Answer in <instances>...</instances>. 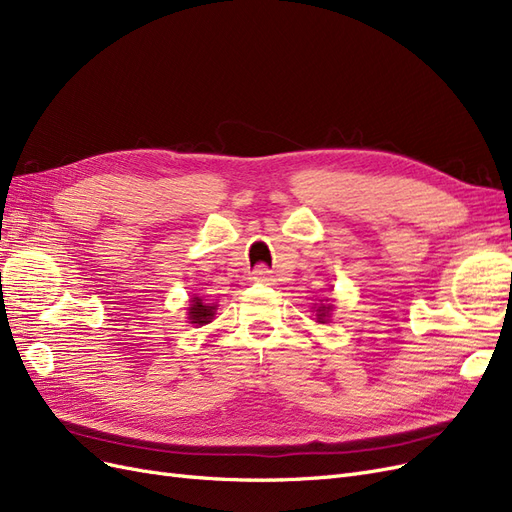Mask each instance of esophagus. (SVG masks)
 <instances>
[{
    "label": "esophagus",
    "mask_w": 512,
    "mask_h": 512,
    "mask_svg": "<svg viewBox=\"0 0 512 512\" xmlns=\"http://www.w3.org/2000/svg\"><path fill=\"white\" fill-rule=\"evenodd\" d=\"M252 280H254V282L271 284V282H273V275H271V271H269L265 265H258V267L252 271Z\"/></svg>",
    "instance_id": "esophagus-1"
}]
</instances>
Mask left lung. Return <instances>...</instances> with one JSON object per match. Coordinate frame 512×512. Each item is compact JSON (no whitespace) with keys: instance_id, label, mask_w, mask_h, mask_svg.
Wrapping results in <instances>:
<instances>
[{"instance_id":"left-lung-1","label":"left lung","mask_w":512,"mask_h":512,"mask_svg":"<svg viewBox=\"0 0 512 512\" xmlns=\"http://www.w3.org/2000/svg\"><path fill=\"white\" fill-rule=\"evenodd\" d=\"M314 312H316V322L324 324V322H329V318H331L333 305L329 303V299H324V303L320 301V305H318V307H314Z\"/></svg>"}]
</instances>
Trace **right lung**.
Wrapping results in <instances>:
<instances>
[{"label": "right lung", "mask_w": 512, "mask_h": 512, "mask_svg": "<svg viewBox=\"0 0 512 512\" xmlns=\"http://www.w3.org/2000/svg\"><path fill=\"white\" fill-rule=\"evenodd\" d=\"M215 309H218L215 303H205L200 297H192L188 307V320L196 324V327H203V324H209L213 320Z\"/></svg>", "instance_id": "add662e5"}]
</instances>
